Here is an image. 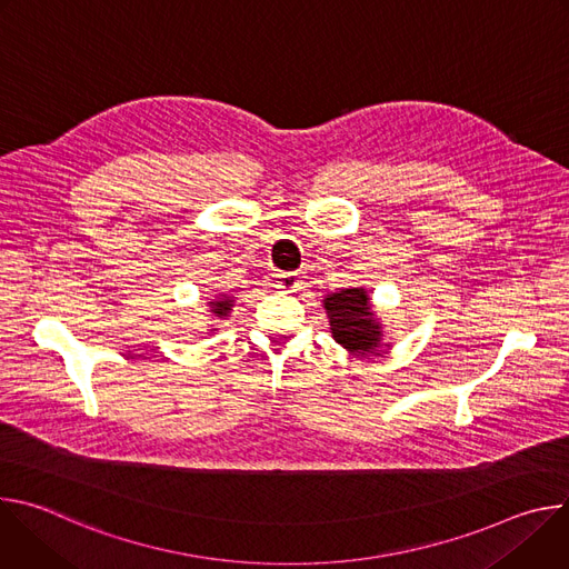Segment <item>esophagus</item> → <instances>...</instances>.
Returning a JSON list of instances; mask_svg holds the SVG:
<instances>
[{"instance_id": "esophagus-1", "label": "esophagus", "mask_w": 569, "mask_h": 569, "mask_svg": "<svg viewBox=\"0 0 569 569\" xmlns=\"http://www.w3.org/2000/svg\"><path fill=\"white\" fill-rule=\"evenodd\" d=\"M277 288L286 290V292H295L299 288V274L297 272H283L277 274Z\"/></svg>"}]
</instances>
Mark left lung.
<instances>
[{
    "mask_svg": "<svg viewBox=\"0 0 569 569\" xmlns=\"http://www.w3.org/2000/svg\"><path fill=\"white\" fill-rule=\"evenodd\" d=\"M323 308H327L336 342L358 356L376 351L382 336V323L371 312L365 288H345L327 295L323 297Z\"/></svg>",
    "mask_w": 569,
    "mask_h": 569,
    "instance_id": "8db88e82",
    "label": "left lung"
}]
</instances>
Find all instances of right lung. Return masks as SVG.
<instances>
[{"instance_id": "obj_1", "label": "right lung", "mask_w": 569, "mask_h": 569, "mask_svg": "<svg viewBox=\"0 0 569 569\" xmlns=\"http://www.w3.org/2000/svg\"><path fill=\"white\" fill-rule=\"evenodd\" d=\"M231 306H233V299L227 297V295H220V297H216V299L209 301V308H211L209 312H211L213 317L224 319V317L231 312Z\"/></svg>"}]
</instances>
